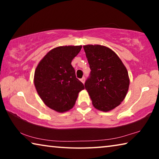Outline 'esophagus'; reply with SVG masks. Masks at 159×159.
Returning <instances> with one entry per match:
<instances>
[{
	"label": "esophagus",
	"mask_w": 159,
	"mask_h": 159,
	"mask_svg": "<svg viewBox=\"0 0 159 159\" xmlns=\"http://www.w3.org/2000/svg\"><path fill=\"white\" fill-rule=\"evenodd\" d=\"M80 81H81L83 84H84L85 83V77H83L81 79H80Z\"/></svg>",
	"instance_id": "34e87169"
}]
</instances>
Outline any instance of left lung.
<instances>
[{
	"instance_id": "left-lung-1",
	"label": "left lung",
	"mask_w": 159,
	"mask_h": 159,
	"mask_svg": "<svg viewBox=\"0 0 159 159\" xmlns=\"http://www.w3.org/2000/svg\"><path fill=\"white\" fill-rule=\"evenodd\" d=\"M91 69L85 89L95 109L107 112L115 109L127 95L130 79L127 69L114 51L101 45H83Z\"/></svg>"
}]
</instances>
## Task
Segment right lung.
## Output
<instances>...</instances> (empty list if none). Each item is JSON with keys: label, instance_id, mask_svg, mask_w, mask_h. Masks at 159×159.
Masks as SVG:
<instances>
[{"label": "right lung", "instance_id": "right-lung-1", "mask_svg": "<svg viewBox=\"0 0 159 159\" xmlns=\"http://www.w3.org/2000/svg\"><path fill=\"white\" fill-rule=\"evenodd\" d=\"M81 45L53 48L40 61L34 73V85L47 107L63 113L74 106L79 92L85 88L77 79L71 61Z\"/></svg>", "mask_w": 159, "mask_h": 159}]
</instances>
